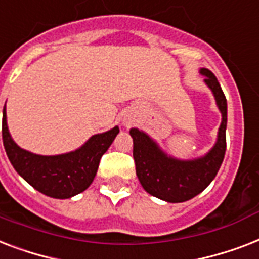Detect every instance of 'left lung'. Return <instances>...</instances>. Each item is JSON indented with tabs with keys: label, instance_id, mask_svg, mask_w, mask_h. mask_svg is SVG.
Returning <instances> with one entry per match:
<instances>
[{
	"label": "left lung",
	"instance_id": "1",
	"mask_svg": "<svg viewBox=\"0 0 259 259\" xmlns=\"http://www.w3.org/2000/svg\"><path fill=\"white\" fill-rule=\"evenodd\" d=\"M200 73L205 77L204 82L212 90L222 112L218 140L208 154L192 161H180L165 154L143 131L138 128L130 131L134 139V159L140 184L147 193L167 202L188 201L201 193L216 177L226 154L227 100L215 74L208 69H201Z\"/></svg>",
	"mask_w": 259,
	"mask_h": 259
}]
</instances>
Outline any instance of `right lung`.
<instances>
[{
  "mask_svg": "<svg viewBox=\"0 0 259 259\" xmlns=\"http://www.w3.org/2000/svg\"><path fill=\"white\" fill-rule=\"evenodd\" d=\"M119 127L93 135L82 147L61 155H37L23 150L13 142L3 112V140L15 170L40 193L54 198H70L88 189L97 173L100 159L105 154Z\"/></svg>",
  "mask_w": 259,
  "mask_h": 259,
  "instance_id": "add662e5",
  "label": "right lung"
}]
</instances>
